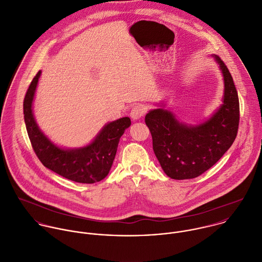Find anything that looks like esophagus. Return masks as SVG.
<instances>
[{
	"label": "esophagus",
	"mask_w": 262,
	"mask_h": 262,
	"mask_svg": "<svg viewBox=\"0 0 262 262\" xmlns=\"http://www.w3.org/2000/svg\"><path fill=\"white\" fill-rule=\"evenodd\" d=\"M145 112H146V107L142 104H137L130 110V117L134 120H137L141 118L145 114Z\"/></svg>",
	"instance_id": "34e87169"
}]
</instances>
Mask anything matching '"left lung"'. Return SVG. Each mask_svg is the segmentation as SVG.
<instances>
[{"instance_id": "left-lung-1", "label": "left lung", "mask_w": 262, "mask_h": 262, "mask_svg": "<svg viewBox=\"0 0 262 262\" xmlns=\"http://www.w3.org/2000/svg\"><path fill=\"white\" fill-rule=\"evenodd\" d=\"M212 57L223 72L225 93L223 105L208 120L188 125L164 108L151 110L145 117L154 153L163 171L173 180L201 176L224 156L237 137L240 120L238 93L224 61L217 55Z\"/></svg>"}]
</instances>
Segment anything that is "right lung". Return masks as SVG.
<instances>
[{
    "mask_svg": "<svg viewBox=\"0 0 262 262\" xmlns=\"http://www.w3.org/2000/svg\"><path fill=\"white\" fill-rule=\"evenodd\" d=\"M39 76L40 71L30 82L23 102L26 130L37 158L43 166L70 181L81 184L102 181L112 166L120 137L130 125L129 117H122L107 123L95 140L85 147L60 148L39 129L32 113V102Z\"/></svg>",
    "mask_w": 262,
    "mask_h": 262,
    "instance_id": "obj_1",
    "label": "right lung"
}]
</instances>
